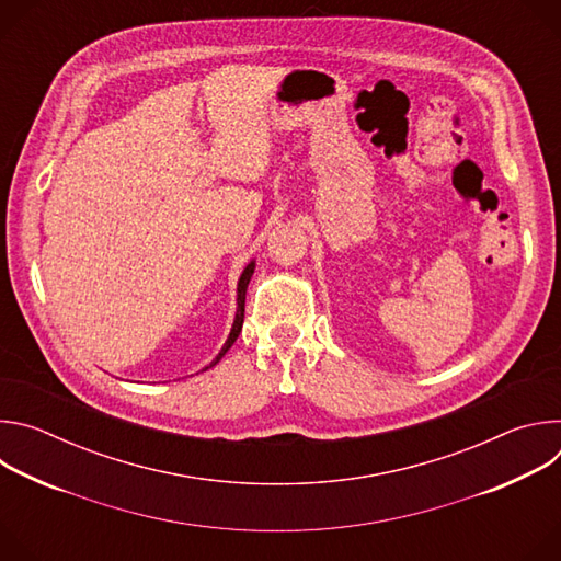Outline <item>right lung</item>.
Masks as SVG:
<instances>
[{
  "mask_svg": "<svg viewBox=\"0 0 561 561\" xmlns=\"http://www.w3.org/2000/svg\"><path fill=\"white\" fill-rule=\"evenodd\" d=\"M253 273H255V262H251V264L244 268L242 277H239V282H237V312H234V322H232V329H230V335H228V340H226L224 348H221V351H219V355L210 362V366H215V364L226 355V351L234 344V340L239 337V333H242V324H244V304H247V288H249V282H251ZM210 366H206V368H210ZM206 368H204V370H206Z\"/></svg>",
  "mask_w": 561,
  "mask_h": 561,
  "instance_id": "add662e5",
  "label": "right lung"
}]
</instances>
